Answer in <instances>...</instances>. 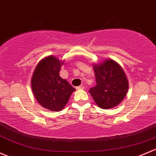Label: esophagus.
Wrapping results in <instances>:
<instances>
[{
  "label": "esophagus",
  "instance_id": "1",
  "mask_svg": "<svg viewBox=\"0 0 156 156\" xmlns=\"http://www.w3.org/2000/svg\"><path fill=\"white\" fill-rule=\"evenodd\" d=\"M76 89L77 90H83V89H84V86H83V84H81V85H80V86L77 87Z\"/></svg>",
  "mask_w": 156,
  "mask_h": 156
}]
</instances>
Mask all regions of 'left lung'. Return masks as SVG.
I'll return each instance as SVG.
<instances>
[{
    "label": "left lung",
    "instance_id": "obj_1",
    "mask_svg": "<svg viewBox=\"0 0 156 156\" xmlns=\"http://www.w3.org/2000/svg\"><path fill=\"white\" fill-rule=\"evenodd\" d=\"M96 85L89 93L99 108H112L119 105L127 93L129 83L121 66L112 60L94 65Z\"/></svg>",
    "mask_w": 156,
    "mask_h": 156
}]
</instances>
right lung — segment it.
<instances>
[{"mask_svg": "<svg viewBox=\"0 0 156 156\" xmlns=\"http://www.w3.org/2000/svg\"><path fill=\"white\" fill-rule=\"evenodd\" d=\"M63 63L54 56L45 57L37 64L31 79V87L37 101L53 111L63 109L75 90L60 76Z\"/></svg>", "mask_w": 156, "mask_h": 156, "instance_id": "1", "label": "right lung"}]
</instances>
